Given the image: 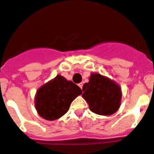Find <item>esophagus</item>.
<instances>
[{"label":"esophagus","instance_id":"obj_1","mask_svg":"<svg viewBox=\"0 0 154 154\" xmlns=\"http://www.w3.org/2000/svg\"><path fill=\"white\" fill-rule=\"evenodd\" d=\"M78 86H79V87L81 88V89H82V88H83V83H80V84H78Z\"/></svg>","mask_w":154,"mask_h":154}]
</instances>
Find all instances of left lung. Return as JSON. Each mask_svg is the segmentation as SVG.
Returning a JSON list of instances; mask_svg holds the SVG:
<instances>
[{"mask_svg":"<svg viewBox=\"0 0 154 154\" xmlns=\"http://www.w3.org/2000/svg\"><path fill=\"white\" fill-rule=\"evenodd\" d=\"M82 90V96L88 103L91 111L96 114L111 115L120 106L121 88L99 73H92Z\"/></svg>","mask_w":154,"mask_h":154,"instance_id":"obj_1","label":"left lung"}]
</instances>
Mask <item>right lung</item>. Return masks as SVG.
I'll list each match as a JSON object with an SVG mask.
<instances>
[{
	"instance_id": "obj_1",
	"label": "right lung",
	"mask_w": 154,
	"mask_h": 154,
	"mask_svg": "<svg viewBox=\"0 0 154 154\" xmlns=\"http://www.w3.org/2000/svg\"><path fill=\"white\" fill-rule=\"evenodd\" d=\"M81 93V89L77 85L57 75L55 79L37 90L36 109L44 119L56 120L69 110L71 103Z\"/></svg>"
}]
</instances>
